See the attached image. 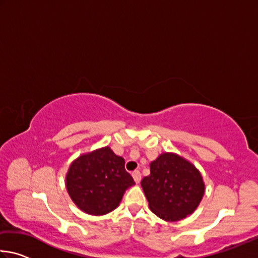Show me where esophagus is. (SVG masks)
<instances>
[{
    "label": "esophagus",
    "instance_id": "34e87169",
    "mask_svg": "<svg viewBox=\"0 0 258 258\" xmlns=\"http://www.w3.org/2000/svg\"><path fill=\"white\" fill-rule=\"evenodd\" d=\"M132 176L134 178V181L137 183H140V181H141V173H140L139 171H134L132 173Z\"/></svg>",
    "mask_w": 258,
    "mask_h": 258
}]
</instances>
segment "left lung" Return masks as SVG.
Segmentation results:
<instances>
[{
  "label": "left lung",
  "instance_id": "1",
  "mask_svg": "<svg viewBox=\"0 0 258 258\" xmlns=\"http://www.w3.org/2000/svg\"><path fill=\"white\" fill-rule=\"evenodd\" d=\"M141 185L152 213L175 222L194 213L205 192L202 175L189 161L164 154L150 164V175Z\"/></svg>",
  "mask_w": 258,
  "mask_h": 258
}]
</instances>
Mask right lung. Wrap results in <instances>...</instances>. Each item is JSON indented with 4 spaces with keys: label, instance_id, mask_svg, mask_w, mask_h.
<instances>
[{
    "label": "right lung",
    "instance_id": "right-lung-1",
    "mask_svg": "<svg viewBox=\"0 0 258 258\" xmlns=\"http://www.w3.org/2000/svg\"><path fill=\"white\" fill-rule=\"evenodd\" d=\"M133 184V177L125 169V160L108 147L81 156L72 164L66 177L73 202L91 215L113 211L125 190Z\"/></svg>",
    "mask_w": 258,
    "mask_h": 258
}]
</instances>
